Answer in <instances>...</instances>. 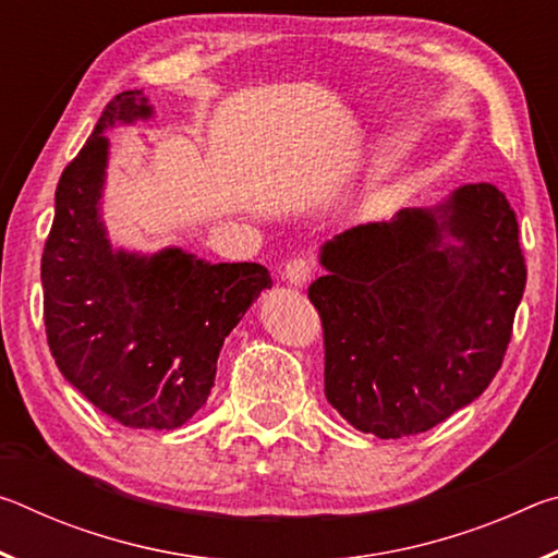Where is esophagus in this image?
<instances>
[{"instance_id":"1","label":"esophagus","mask_w":558,"mask_h":558,"mask_svg":"<svg viewBox=\"0 0 558 558\" xmlns=\"http://www.w3.org/2000/svg\"><path fill=\"white\" fill-rule=\"evenodd\" d=\"M313 272H315V266L307 258H290L286 263L282 276H286V280L292 282V286L302 288V286H307L310 278H313Z\"/></svg>"}]
</instances>
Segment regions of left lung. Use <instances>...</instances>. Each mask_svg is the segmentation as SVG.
I'll return each mask as SVG.
<instances>
[{"mask_svg": "<svg viewBox=\"0 0 558 558\" xmlns=\"http://www.w3.org/2000/svg\"><path fill=\"white\" fill-rule=\"evenodd\" d=\"M319 263L307 298L323 319L325 396L356 430L415 436L495 379L526 286L517 216L495 184L354 226Z\"/></svg>", "mask_w": 558, "mask_h": 558, "instance_id": "1", "label": "left lung"}]
</instances>
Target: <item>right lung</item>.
Masks as SVG:
<instances>
[{
    "instance_id": "right-lung-1",
    "label": "right lung",
    "mask_w": 558,
    "mask_h": 558,
    "mask_svg": "<svg viewBox=\"0 0 558 558\" xmlns=\"http://www.w3.org/2000/svg\"><path fill=\"white\" fill-rule=\"evenodd\" d=\"M149 116L143 93H120L63 169L41 256L44 325L56 366L96 409L128 428L172 430L209 399L223 339L272 280L258 263L110 248L102 132Z\"/></svg>"
}]
</instances>
